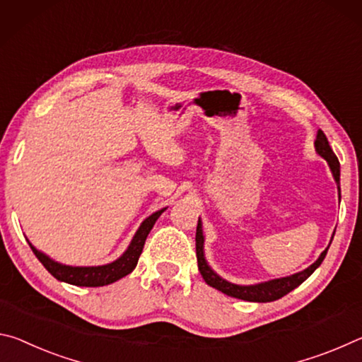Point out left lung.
Segmentation results:
<instances>
[{
    "mask_svg": "<svg viewBox=\"0 0 362 362\" xmlns=\"http://www.w3.org/2000/svg\"><path fill=\"white\" fill-rule=\"evenodd\" d=\"M315 147L319 156L329 163L337 185H340V162L334 153V151H332V147L329 144L327 138H325L322 129H319L317 132ZM327 250L329 247L325 248V250L321 253V257H319L315 263L308 266V268L301 272H297V274L281 277V279H274L268 282H262V284H255V286H237V284L224 281L223 277L218 276L216 272L210 268L209 263H206L205 255H204V233H202V221H200V218L197 223V233H195V253H197L199 271L200 274H202L204 281L209 284L210 287L220 290V292L229 295V297L245 300V301H257V303H268V301L279 300L284 297V295L292 292L293 288H297L300 284H303L308 277H310L313 272L319 268V264L324 262L325 255H327Z\"/></svg>",
    "mask_w": 362,
    "mask_h": 362,
    "instance_id": "obj_1",
    "label": "left lung"
}]
</instances>
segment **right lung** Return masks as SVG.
Masks as SVG:
<instances>
[{
	"instance_id": "1",
	"label": "right lung",
	"mask_w": 362,
	"mask_h": 362,
	"mask_svg": "<svg viewBox=\"0 0 362 362\" xmlns=\"http://www.w3.org/2000/svg\"><path fill=\"white\" fill-rule=\"evenodd\" d=\"M167 209H162L156 213H152L149 218H146L144 221L141 223L139 229L136 230V234L133 237L132 244L127 248V252L122 255L120 258L115 259L109 264H103V266H67V264H61L51 259L47 255L41 253L40 250H37L30 242L32 252L35 253L41 264L51 272L52 276L56 277L57 281L61 282H67L72 284V286H78V287H103L107 286V284L115 282L122 277L128 276L132 272L136 264H138L139 255L142 253V248H144V242L149 235L151 229L153 228V224L158 220V216Z\"/></svg>"
}]
</instances>
